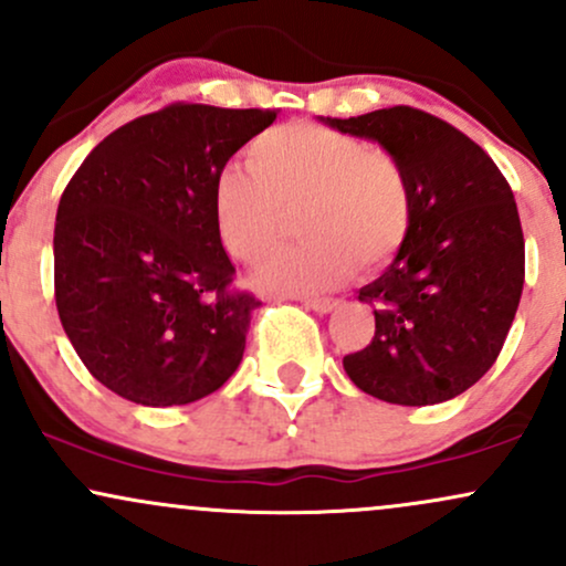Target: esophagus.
<instances>
[{"mask_svg":"<svg viewBox=\"0 0 566 566\" xmlns=\"http://www.w3.org/2000/svg\"><path fill=\"white\" fill-rule=\"evenodd\" d=\"M303 305H305V308L316 311V314H329V311H333L337 303L329 301V297H305Z\"/></svg>","mask_w":566,"mask_h":566,"instance_id":"obj_1","label":"esophagus"}]
</instances>
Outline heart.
Returning <instances> with one entry per match:
<instances>
[{"label": "heart", "instance_id": "b5f03b06", "mask_svg": "<svg viewBox=\"0 0 566 566\" xmlns=\"http://www.w3.org/2000/svg\"><path fill=\"white\" fill-rule=\"evenodd\" d=\"M250 170L226 165L212 184V218L231 258L258 263L301 210L305 244L258 265L252 284L284 295H319L359 263L386 265L412 223V191L401 161L335 129L295 122L265 129L247 148Z\"/></svg>", "mask_w": 566, "mask_h": 566}]
</instances>
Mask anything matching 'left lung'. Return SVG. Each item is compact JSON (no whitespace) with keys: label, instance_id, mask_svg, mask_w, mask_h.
<instances>
[{"label":"left lung","instance_id":"left-lung-1","mask_svg":"<svg viewBox=\"0 0 566 566\" xmlns=\"http://www.w3.org/2000/svg\"><path fill=\"white\" fill-rule=\"evenodd\" d=\"M380 143L405 167L412 223L375 282V337L343 356L356 388L405 407L469 391L495 365L524 287V233L513 191L469 135L420 108L324 119Z\"/></svg>","mask_w":566,"mask_h":566}]
</instances>
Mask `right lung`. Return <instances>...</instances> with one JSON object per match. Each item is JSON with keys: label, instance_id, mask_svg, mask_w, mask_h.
I'll return each instance as SVG.
<instances>
[{"label": "right lung", "instance_id": "obj_1", "mask_svg": "<svg viewBox=\"0 0 566 566\" xmlns=\"http://www.w3.org/2000/svg\"><path fill=\"white\" fill-rule=\"evenodd\" d=\"M276 108L172 103L103 138L55 216V305L84 367L143 407L191 405L237 373L258 301L231 287L212 184Z\"/></svg>", "mask_w": 566, "mask_h": 566}]
</instances>
